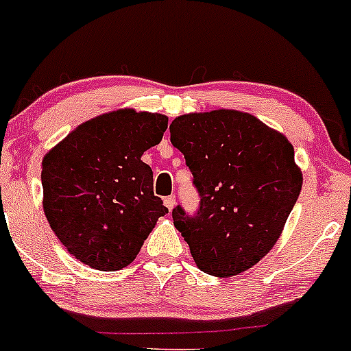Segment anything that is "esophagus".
Listing matches in <instances>:
<instances>
[{"label":"esophagus","instance_id":"obj_1","mask_svg":"<svg viewBox=\"0 0 351 351\" xmlns=\"http://www.w3.org/2000/svg\"><path fill=\"white\" fill-rule=\"evenodd\" d=\"M165 205H167V208L169 211L173 210V208H175V205H176V198L175 196H167V198H165Z\"/></svg>","mask_w":351,"mask_h":351}]
</instances>
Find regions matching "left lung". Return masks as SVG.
Here are the masks:
<instances>
[{
  "label": "left lung",
  "instance_id": "obj_1",
  "mask_svg": "<svg viewBox=\"0 0 351 351\" xmlns=\"http://www.w3.org/2000/svg\"><path fill=\"white\" fill-rule=\"evenodd\" d=\"M199 195L195 215L173 210L196 267L228 278L256 265L283 232L303 176L285 134L250 113H190L169 125Z\"/></svg>",
  "mask_w": 351,
  "mask_h": 351
}]
</instances>
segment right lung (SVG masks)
Segmentation results:
<instances>
[{"mask_svg":"<svg viewBox=\"0 0 351 351\" xmlns=\"http://www.w3.org/2000/svg\"><path fill=\"white\" fill-rule=\"evenodd\" d=\"M168 128L165 114L130 108L82 123L43 158V210L76 260L101 271L128 267L168 213L141 161Z\"/></svg>","mask_w":351,"mask_h":351,"instance_id":"obj_1","label":"right lung"}]
</instances>
